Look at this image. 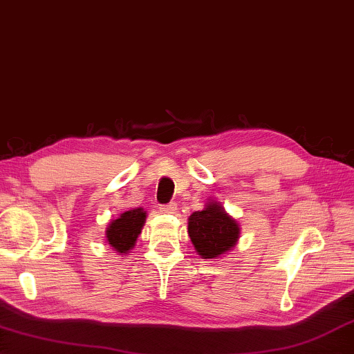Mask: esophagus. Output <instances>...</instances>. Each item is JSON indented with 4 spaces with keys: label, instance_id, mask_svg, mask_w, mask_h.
<instances>
[{
    "label": "esophagus",
    "instance_id": "34e87169",
    "mask_svg": "<svg viewBox=\"0 0 354 354\" xmlns=\"http://www.w3.org/2000/svg\"><path fill=\"white\" fill-rule=\"evenodd\" d=\"M159 210L162 212V214H175V212L178 210V204L173 201L169 204H162V205H159Z\"/></svg>",
    "mask_w": 354,
    "mask_h": 354
}]
</instances>
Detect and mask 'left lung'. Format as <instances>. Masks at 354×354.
Wrapping results in <instances>:
<instances>
[{
    "instance_id": "left-lung-1",
    "label": "left lung",
    "mask_w": 354,
    "mask_h": 354,
    "mask_svg": "<svg viewBox=\"0 0 354 354\" xmlns=\"http://www.w3.org/2000/svg\"><path fill=\"white\" fill-rule=\"evenodd\" d=\"M240 227L218 203H209L204 210L189 218V235L203 259H216L235 246Z\"/></svg>"
}]
</instances>
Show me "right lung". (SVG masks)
<instances>
[{"instance_id": "add662e5", "label": "right lung", "mask_w": 354, "mask_h": 354, "mask_svg": "<svg viewBox=\"0 0 354 354\" xmlns=\"http://www.w3.org/2000/svg\"><path fill=\"white\" fill-rule=\"evenodd\" d=\"M145 223V212L138 207L133 210H127L118 220H114L110 227L106 229V240L111 244V248L120 254H125L130 250L138 236L142 230Z\"/></svg>"}]
</instances>
